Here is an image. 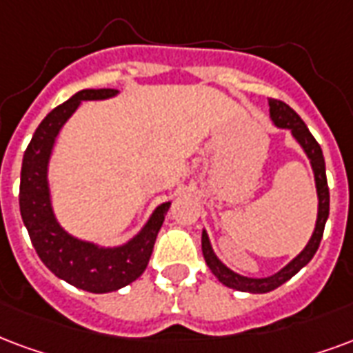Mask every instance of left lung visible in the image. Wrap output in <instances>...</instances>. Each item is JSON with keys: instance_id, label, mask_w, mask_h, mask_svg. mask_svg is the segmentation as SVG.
<instances>
[{"instance_id": "obj_1", "label": "left lung", "mask_w": 353, "mask_h": 353, "mask_svg": "<svg viewBox=\"0 0 353 353\" xmlns=\"http://www.w3.org/2000/svg\"><path fill=\"white\" fill-rule=\"evenodd\" d=\"M270 117L275 127H279V129H288L292 132L294 140L301 145L303 153L310 161V168H312V174H314L316 194H318V215H316L314 232H312L309 243L305 245V249L292 262L286 263L283 270L276 271V273H273L270 276H262V279L239 275L234 270H230L223 260H219L215 250L211 247L208 232L202 230V252L211 273L224 286L237 290V292H249V294H265V292L279 288L281 284H284L286 281H290L292 276L296 275L301 268H305L312 260L318 247H320L323 228H325V221L330 216V189H327L325 161H323V153L320 143L316 142L314 137L310 134V130L307 129V125L303 123L301 117L297 116L296 112L292 110L288 104H284L283 101L270 99Z\"/></svg>"}]
</instances>
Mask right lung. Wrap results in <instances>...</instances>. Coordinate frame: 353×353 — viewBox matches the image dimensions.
<instances>
[{"label": "right lung", "mask_w": 353, "mask_h": 353, "mask_svg": "<svg viewBox=\"0 0 353 353\" xmlns=\"http://www.w3.org/2000/svg\"><path fill=\"white\" fill-rule=\"evenodd\" d=\"M117 93V90H82L54 108L31 138L20 174V215L39 258L57 279L91 294L116 292L142 275L172 203L157 205L142 228L129 241L116 247L80 239L57 221L48 181V166L57 134L82 101H104Z\"/></svg>", "instance_id": "1"}]
</instances>
